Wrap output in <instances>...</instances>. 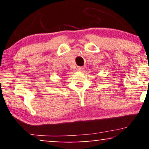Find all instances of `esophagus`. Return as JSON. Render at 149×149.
Returning <instances> with one entry per match:
<instances>
[{
  "mask_svg": "<svg viewBox=\"0 0 149 149\" xmlns=\"http://www.w3.org/2000/svg\"><path fill=\"white\" fill-rule=\"evenodd\" d=\"M83 67H82V66H79L78 68H77V70L78 71H83Z\"/></svg>",
  "mask_w": 149,
  "mask_h": 149,
  "instance_id": "1",
  "label": "esophagus"
}]
</instances>
